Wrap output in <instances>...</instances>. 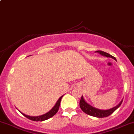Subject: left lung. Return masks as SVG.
<instances>
[{
	"label": "left lung",
	"instance_id": "1",
	"mask_svg": "<svg viewBox=\"0 0 134 134\" xmlns=\"http://www.w3.org/2000/svg\"><path fill=\"white\" fill-rule=\"evenodd\" d=\"M97 53H99L101 55L104 56V57H110V58H113V59H114L115 60H116L115 57H113L112 55H110V54L107 53H105L104 51H97ZM122 100L120 101V103L116 105L114 107L112 108V109H109V110H100V109H96V108L93 107L91 106L90 104H89L88 103H86L85 100H84L83 97V96H81V100H80V107L81 108V110L85 113V114H88V115L92 116H95V117H97V118H104V117H107L109 116V115L112 114V113H114L118 107L121 105L122 103Z\"/></svg>",
	"mask_w": 134,
	"mask_h": 134
}]
</instances>
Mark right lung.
Instances as JSON below:
<instances>
[{"label": "right lung", "mask_w": 134, "mask_h": 134, "mask_svg": "<svg viewBox=\"0 0 134 134\" xmlns=\"http://www.w3.org/2000/svg\"><path fill=\"white\" fill-rule=\"evenodd\" d=\"M62 97H63V95H62V96H61L58 99V100H57V103L55 104V105L54 106V107H53L51 110H49L48 113L43 114V115L37 116H31L26 115V114H23V113H22V114L24 116H25L26 118H27L28 119H30V120H33V121H36V122H37V121L46 120L51 118V117H53V116L55 115V114H57V113L58 112V109H59L60 104V101H61V99H62Z\"/></svg>", "instance_id": "1"}]
</instances>
